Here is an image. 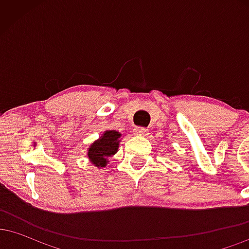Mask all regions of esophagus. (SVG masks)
<instances>
[{
  "label": "esophagus",
  "mask_w": 249,
  "mask_h": 249,
  "mask_svg": "<svg viewBox=\"0 0 249 249\" xmlns=\"http://www.w3.org/2000/svg\"><path fill=\"white\" fill-rule=\"evenodd\" d=\"M133 133L137 134V136H145L147 134V128L138 126V127H134L133 128Z\"/></svg>",
  "instance_id": "1"
}]
</instances>
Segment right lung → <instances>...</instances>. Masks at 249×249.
<instances>
[{
    "label": "right lung",
    "instance_id": "add662e5",
    "mask_svg": "<svg viewBox=\"0 0 249 249\" xmlns=\"http://www.w3.org/2000/svg\"><path fill=\"white\" fill-rule=\"evenodd\" d=\"M121 138V133L117 131H107L101 139L93 142L89 148V159L97 167L107 166V158L113 156L118 150V145Z\"/></svg>",
    "mask_w": 249,
    "mask_h": 249
}]
</instances>
